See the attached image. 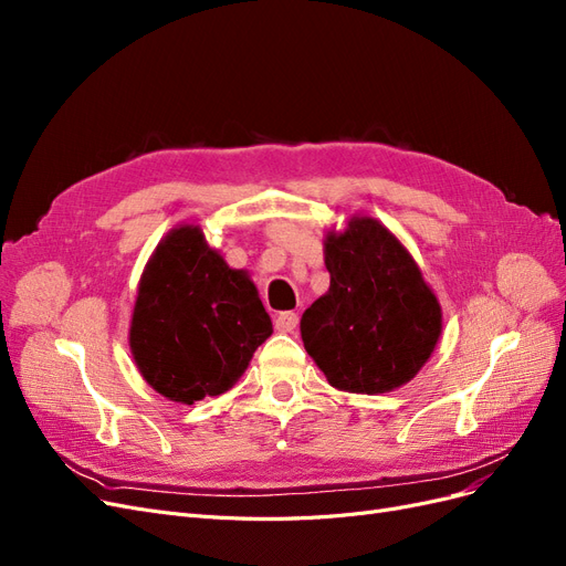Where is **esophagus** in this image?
Listing matches in <instances>:
<instances>
[{"instance_id":"esophagus-1","label":"esophagus","mask_w":566,"mask_h":566,"mask_svg":"<svg viewBox=\"0 0 566 566\" xmlns=\"http://www.w3.org/2000/svg\"><path fill=\"white\" fill-rule=\"evenodd\" d=\"M276 331L279 333H295V328H297V323H300V316L297 314H293V312H283V314H279L276 316Z\"/></svg>"}]
</instances>
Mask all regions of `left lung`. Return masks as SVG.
<instances>
[{"label":"left lung","instance_id":"obj_1","mask_svg":"<svg viewBox=\"0 0 566 566\" xmlns=\"http://www.w3.org/2000/svg\"><path fill=\"white\" fill-rule=\"evenodd\" d=\"M328 293L304 312V349L335 389L385 394L430 361L441 304L413 254L373 217H352L323 241Z\"/></svg>","mask_w":566,"mask_h":566}]
</instances>
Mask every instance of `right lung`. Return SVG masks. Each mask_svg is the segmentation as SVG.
<instances>
[{
  "label": "right lung",
  "mask_w": 566,
  "mask_h": 566,
  "mask_svg": "<svg viewBox=\"0 0 566 566\" xmlns=\"http://www.w3.org/2000/svg\"><path fill=\"white\" fill-rule=\"evenodd\" d=\"M273 333L245 269H231L196 224L169 231L144 266L129 325L142 378L191 406L229 391Z\"/></svg>",
  "instance_id": "obj_1"
}]
</instances>
